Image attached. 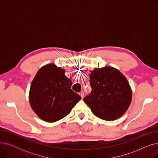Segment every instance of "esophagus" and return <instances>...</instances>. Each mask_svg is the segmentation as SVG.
Wrapping results in <instances>:
<instances>
[{"label":"esophagus","instance_id":"1","mask_svg":"<svg viewBox=\"0 0 158 158\" xmlns=\"http://www.w3.org/2000/svg\"><path fill=\"white\" fill-rule=\"evenodd\" d=\"M79 95H80V96H81L82 98H83L84 96H85V92H83V91H82V92H81L79 93Z\"/></svg>","mask_w":158,"mask_h":158}]
</instances>
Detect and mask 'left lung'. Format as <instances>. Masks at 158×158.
I'll use <instances>...</instances> for the list:
<instances>
[{
	"mask_svg": "<svg viewBox=\"0 0 158 158\" xmlns=\"http://www.w3.org/2000/svg\"><path fill=\"white\" fill-rule=\"evenodd\" d=\"M92 92L85 102L96 117L104 120L117 119L126 112L132 100V91L126 77L110 66L91 71Z\"/></svg>",
	"mask_w": 158,
	"mask_h": 158,
	"instance_id": "8db88e82",
	"label": "left lung"
}]
</instances>
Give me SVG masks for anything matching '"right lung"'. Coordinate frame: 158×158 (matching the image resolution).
Masks as SVG:
<instances>
[{
    "label": "right lung",
    "instance_id": "add662e5",
    "mask_svg": "<svg viewBox=\"0 0 158 158\" xmlns=\"http://www.w3.org/2000/svg\"><path fill=\"white\" fill-rule=\"evenodd\" d=\"M71 86L72 81L65 76L64 69L54 64L44 66L31 83L29 102L32 109L45 122L64 118L81 99Z\"/></svg>",
    "mask_w": 158,
    "mask_h": 158
}]
</instances>
